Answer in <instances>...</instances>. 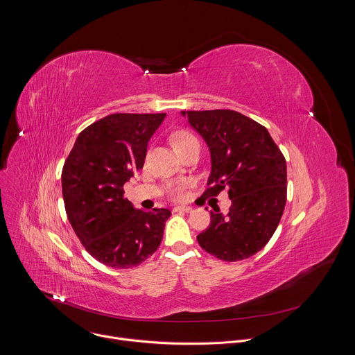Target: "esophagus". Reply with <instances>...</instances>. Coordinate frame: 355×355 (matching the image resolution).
<instances>
[{"label":"esophagus","instance_id":"34e87169","mask_svg":"<svg viewBox=\"0 0 355 355\" xmlns=\"http://www.w3.org/2000/svg\"><path fill=\"white\" fill-rule=\"evenodd\" d=\"M175 212H192V207H185V205H180V207H175L174 208Z\"/></svg>","mask_w":355,"mask_h":355}]
</instances>
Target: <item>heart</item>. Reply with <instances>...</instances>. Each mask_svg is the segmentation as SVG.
Wrapping results in <instances>:
<instances>
[{
    "instance_id": "heart-1",
    "label": "heart",
    "mask_w": 355,
    "mask_h": 355,
    "mask_svg": "<svg viewBox=\"0 0 355 355\" xmlns=\"http://www.w3.org/2000/svg\"><path fill=\"white\" fill-rule=\"evenodd\" d=\"M198 139L189 133V132H177L174 136H173V146L174 148L178 151V153H182L184 150L189 148L193 144H198ZM185 189H187V184L185 182H180L177 184L175 187H173L170 191H168V195L173 198V199H182L185 196Z\"/></svg>"
}]
</instances>
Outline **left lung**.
<instances>
[{
	"label": "left lung",
	"instance_id": "obj_1",
	"mask_svg": "<svg viewBox=\"0 0 355 355\" xmlns=\"http://www.w3.org/2000/svg\"><path fill=\"white\" fill-rule=\"evenodd\" d=\"M205 139L212 173L202 196L225 188L232 199L226 216L211 211L199 245L223 261H240L259 252L278 227L286 204V162L268 130L232 110L182 111Z\"/></svg>",
	"mask_w": 355,
	"mask_h": 355
}]
</instances>
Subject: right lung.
Returning a JSON list of instances; mask_svg holds the SVG:
<instances>
[{
    "instance_id": "obj_1",
    "label": "right lung",
    "mask_w": 355,
    "mask_h": 355,
    "mask_svg": "<svg viewBox=\"0 0 355 355\" xmlns=\"http://www.w3.org/2000/svg\"><path fill=\"white\" fill-rule=\"evenodd\" d=\"M166 114H112L87 126L62 171L69 222L84 248L112 268L141 264L159 248L171 212H143L123 184L143 168L150 137Z\"/></svg>"
}]
</instances>
